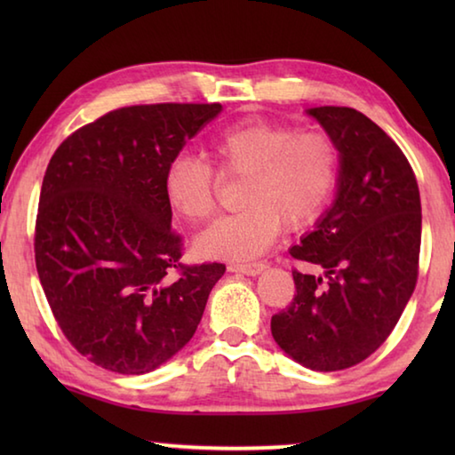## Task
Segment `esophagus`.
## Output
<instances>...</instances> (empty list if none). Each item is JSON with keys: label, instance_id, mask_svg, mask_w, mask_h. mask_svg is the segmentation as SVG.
Returning <instances> with one entry per match:
<instances>
[{"label": "esophagus", "instance_id": "esophagus-1", "mask_svg": "<svg viewBox=\"0 0 455 455\" xmlns=\"http://www.w3.org/2000/svg\"><path fill=\"white\" fill-rule=\"evenodd\" d=\"M265 267H267V265H263V263H236V265H230L228 271H233V273H244V275L255 276V275H259V273H263Z\"/></svg>", "mask_w": 455, "mask_h": 455}]
</instances>
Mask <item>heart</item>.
Returning <instances> with one entry per match:
<instances>
[{
    "mask_svg": "<svg viewBox=\"0 0 455 455\" xmlns=\"http://www.w3.org/2000/svg\"><path fill=\"white\" fill-rule=\"evenodd\" d=\"M211 152L222 176H244L238 196L244 209L196 238V252L209 259H255L275 243L283 222L289 228L311 225L329 206L341 172V154L329 134L295 132L265 120L222 130ZM217 172L203 160L180 154L166 166V203L184 220H209L217 211Z\"/></svg>",
    "mask_w": 455,
    "mask_h": 455,
    "instance_id": "heart-1",
    "label": "heart"
}]
</instances>
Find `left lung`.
Here are the masks:
<instances>
[{"instance_id":"8db88e82","label":"left lung","mask_w":455,"mask_h":455,"mask_svg":"<svg viewBox=\"0 0 455 455\" xmlns=\"http://www.w3.org/2000/svg\"><path fill=\"white\" fill-rule=\"evenodd\" d=\"M341 154L337 196L291 257L297 295L273 315L279 347L303 367L339 371L381 347L418 283L421 200L402 148L353 108L307 110Z\"/></svg>"}]
</instances>
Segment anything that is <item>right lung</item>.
<instances>
[{
  "label": "right lung",
  "mask_w": 455,
  "mask_h": 455,
  "mask_svg": "<svg viewBox=\"0 0 455 455\" xmlns=\"http://www.w3.org/2000/svg\"><path fill=\"white\" fill-rule=\"evenodd\" d=\"M220 104L118 108L58 146L36 219V267L61 333L92 363L142 375L187 345L222 263L182 265L164 172Z\"/></svg>",
  "instance_id": "1"
}]
</instances>
